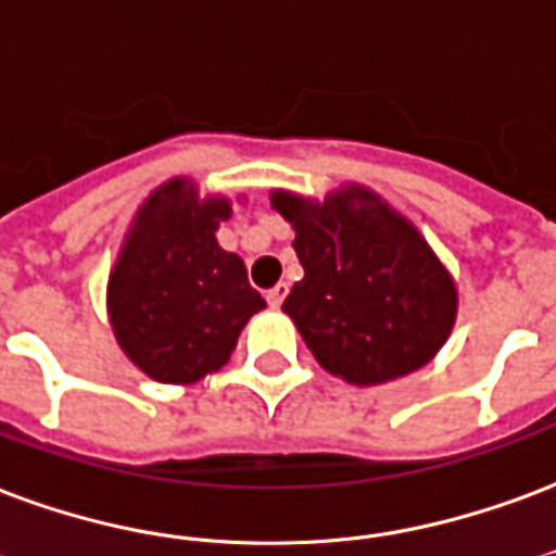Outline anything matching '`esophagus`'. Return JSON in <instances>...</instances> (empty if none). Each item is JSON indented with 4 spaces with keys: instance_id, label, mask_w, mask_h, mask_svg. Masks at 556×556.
<instances>
[{
    "instance_id": "obj_1",
    "label": "esophagus",
    "mask_w": 556,
    "mask_h": 556,
    "mask_svg": "<svg viewBox=\"0 0 556 556\" xmlns=\"http://www.w3.org/2000/svg\"><path fill=\"white\" fill-rule=\"evenodd\" d=\"M287 293H290V287H287V283H275L273 290H266V302H269V307H281Z\"/></svg>"
}]
</instances>
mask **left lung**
<instances>
[{
    "mask_svg": "<svg viewBox=\"0 0 556 556\" xmlns=\"http://www.w3.org/2000/svg\"><path fill=\"white\" fill-rule=\"evenodd\" d=\"M273 204L293 223L304 269L283 313L328 372L369 387L416 372L440 352L457 290L410 223L361 190L325 204L275 193Z\"/></svg>",
    "mask_w": 556,
    "mask_h": 556,
    "instance_id": "obj_1",
    "label": "left lung"
}]
</instances>
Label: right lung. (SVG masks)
<instances>
[{"label": "right lung", "mask_w": 556, "mask_h": 556, "mask_svg": "<svg viewBox=\"0 0 556 556\" xmlns=\"http://www.w3.org/2000/svg\"><path fill=\"white\" fill-rule=\"evenodd\" d=\"M225 199L199 202L184 178L143 204L108 287L111 325L149 378L193 383L231 357L249 316L266 307L243 261L216 243Z\"/></svg>", "instance_id": "add662e5"}]
</instances>
